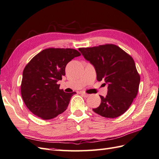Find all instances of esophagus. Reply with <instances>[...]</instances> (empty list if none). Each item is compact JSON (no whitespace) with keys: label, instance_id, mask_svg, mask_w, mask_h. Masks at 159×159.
I'll return each instance as SVG.
<instances>
[{"label":"esophagus","instance_id":"34e87169","mask_svg":"<svg viewBox=\"0 0 159 159\" xmlns=\"http://www.w3.org/2000/svg\"><path fill=\"white\" fill-rule=\"evenodd\" d=\"M81 94H82V95H83V96H84V97H88L89 96V94H87V93H84V92H82V93H81Z\"/></svg>","mask_w":159,"mask_h":159}]
</instances>
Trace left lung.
Segmentation results:
<instances>
[{
    "label": "left lung",
    "instance_id": "1",
    "mask_svg": "<svg viewBox=\"0 0 159 159\" xmlns=\"http://www.w3.org/2000/svg\"><path fill=\"white\" fill-rule=\"evenodd\" d=\"M79 50L94 66L97 80L108 84L106 97L100 95L101 104L93 111L107 118L120 116L131 105L139 88L140 77L132 56L114 44Z\"/></svg>",
    "mask_w": 159,
    "mask_h": 159
}]
</instances>
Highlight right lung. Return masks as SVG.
<instances>
[{
	"label": "right lung",
	"instance_id": "add662e5",
	"mask_svg": "<svg viewBox=\"0 0 159 159\" xmlns=\"http://www.w3.org/2000/svg\"><path fill=\"white\" fill-rule=\"evenodd\" d=\"M80 53L71 48H47L35 55L23 72L21 92L27 107L42 120L54 118L67 109L76 92L65 93L58 81L66 64Z\"/></svg>",
	"mask_w": 159,
	"mask_h": 159
}]
</instances>
